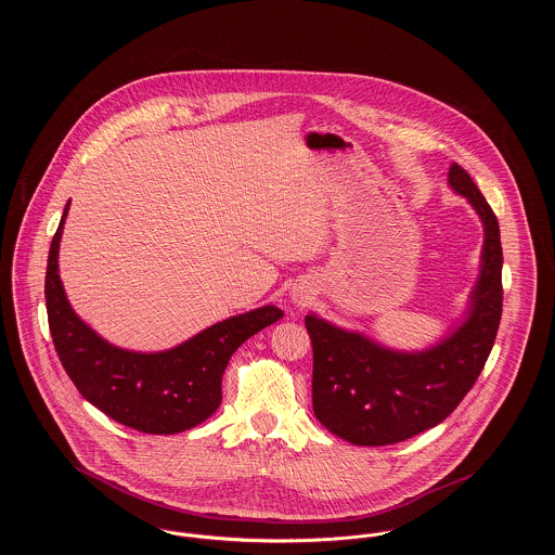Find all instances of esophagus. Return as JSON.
Wrapping results in <instances>:
<instances>
[{
	"mask_svg": "<svg viewBox=\"0 0 555 555\" xmlns=\"http://www.w3.org/2000/svg\"><path fill=\"white\" fill-rule=\"evenodd\" d=\"M295 301H297V304H299V306H304V301H306V297H304V295H301V297H297V299H295Z\"/></svg>",
	"mask_w": 555,
	"mask_h": 555,
	"instance_id": "obj_1",
	"label": "esophagus"
}]
</instances>
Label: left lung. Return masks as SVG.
<instances>
[{"label":"left lung","mask_w":555,"mask_h":555,"mask_svg":"<svg viewBox=\"0 0 555 555\" xmlns=\"http://www.w3.org/2000/svg\"><path fill=\"white\" fill-rule=\"evenodd\" d=\"M451 188L485 227L482 262L468 320L425 352H396L306 317L314 350L312 403L318 421L359 447L403 442L442 423L473 389L502 318V243L498 218L468 170L453 164Z\"/></svg>","instance_id":"8db88e82"}]
</instances>
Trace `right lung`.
I'll return each mask as SVG.
<instances>
[{"label":"right lung","instance_id":"obj_1","mask_svg":"<svg viewBox=\"0 0 555 555\" xmlns=\"http://www.w3.org/2000/svg\"><path fill=\"white\" fill-rule=\"evenodd\" d=\"M51 241L44 299L57 357L80 396L113 421L143 434H179L209 418L222 401V374L238 346L284 317L273 306L218 322L185 344L156 352L111 346L80 320L57 273L60 238Z\"/></svg>","mask_w":555,"mask_h":555}]
</instances>
